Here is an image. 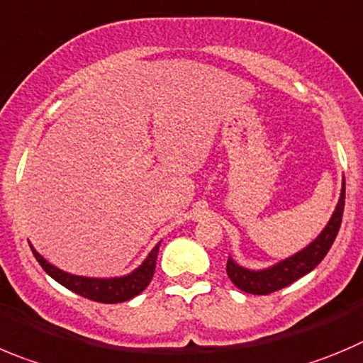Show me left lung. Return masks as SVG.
<instances>
[{"label":"left lung","mask_w":363,"mask_h":363,"mask_svg":"<svg viewBox=\"0 0 363 363\" xmlns=\"http://www.w3.org/2000/svg\"><path fill=\"white\" fill-rule=\"evenodd\" d=\"M344 202H345V182L342 181L340 197H338L337 208H335L333 215H331L330 222L326 223V228L319 233V236L311 243H308L304 249L299 252L292 254L289 258L281 259V262L274 263V265L267 267V269H247L236 263L235 259L229 256L228 259V276L233 281L236 289L242 292L254 294V296H267L276 290L284 289L297 281L299 277L306 276L308 272L315 269L324 259L328 250L333 245L335 238L338 235L342 223V213H344Z\"/></svg>","instance_id":"left-lung-1"}]
</instances>
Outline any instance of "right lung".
I'll list each match as a JSON object with an SVG mask.
<instances>
[{
  "instance_id": "right-lung-1",
  "label": "right lung",
  "mask_w": 363,
  "mask_h": 363,
  "mask_svg": "<svg viewBox=\"0 0 363 363\" xmlns=\"http://www.w3.org/2000/svg\"><path fill=\"white\" fill-rule=\"evenodd\" d=\"M159 245H161V242L148 252V256L143 259V263H141L140 267H135L132 272L125 274V276L116 277H87L64 272L59 267L52 265L48 259H44L43 256L33 249L32 243H30V249H32L33 256H35V259L39 262V265L44 269V272L48 274L50 277H53L57 283L66 286L67 290L79 294V296L86 297V299L98 301V303L116 304L132 299V297H135L138 294H141L147 289L148 283H150L152 277H154Z\"/></svg>"
}]
</instances>
